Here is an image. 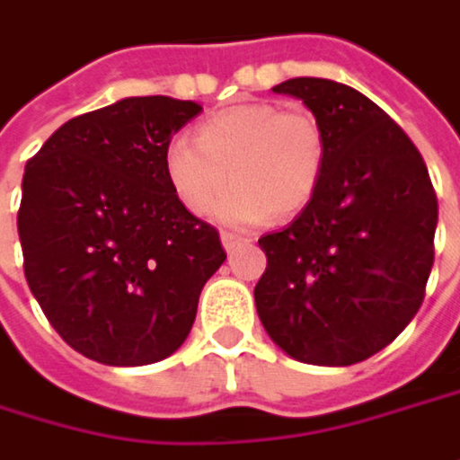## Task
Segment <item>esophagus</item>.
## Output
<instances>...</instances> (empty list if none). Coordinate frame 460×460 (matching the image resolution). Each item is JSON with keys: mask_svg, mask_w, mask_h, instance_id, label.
Wrapping results in <instances>:
<instances>
[{"mask_svg": "<svg viewBox=\"0 0 460 460\" xmlns=\"http://www.w3.org/2000/svg\"><path fill=\"white\" fill-rule=\"evenodd\" d=\"M244 242H250V239H244V236H239V234H231V231H224V234H221V244H224L226 252H234V250L242 247Z\"/></svg>", "mask_w": 460, "mask_h": 460, "instance_id": "obj_1", "label": "esophagus"}]
</instances>
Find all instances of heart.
<instances>
[{"mask_svg": "<svg viewBox=\"0 0 460 460\" xmlns=\"http://www.w3.org/2000/svg\"><path fill=\"white\" fill-rule=\"evenodd\" d=\"M328 166V135L305 109L268 101L234 103L195 127V143L176 137L164 153L166 181L192 216L250 226L294 218L314 200Z\"/></svg>", "mask_w": 460, "mask_h": 460, "instance_id": "heart-1", "label": "heart"}]
</instances>
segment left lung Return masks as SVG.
Returning a JSON list of instances; mask_svg holds the SVG:
<instances>
[{
    "mask_svg": "<svg viewBox=\"0 0 460 460\" xmlns=\"http://www.w3.org/2000/svg\"><path fill=\"white\" fill-rule=\"evenodd\" d=\"M328 135V166L307 210L260 236L255 286L262 328L305 365L365 362L398 336L424 299L435 262L438 195L409 135L359 91L294 77Z\"/></svg>",
    "mask_w": 460,
    "mask_h": 460,
    "instance_id": "left-lung-1",
    "label": "left lung"
}]
</instances>
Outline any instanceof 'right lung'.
<instances>
[{
  "mask_svg": "<svg viewBox=\"0 0 460 460\" xmlns=\"http://www.w3.org/2000/svg\"><path fill=\"white\" fill-rule=\"evenodd\" d=\"M203 111L169 95L122 98L65 122L25 164L17 234L25 279L83 357L140 367L190 336L226 252L176 200L164 153Z\"/></svg>",
  "mask_w": 460,
  "mask_h": 460,
  "instance_id": "1",
  "label": "right lung"
}]
</instances>
